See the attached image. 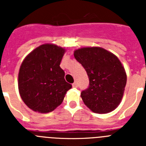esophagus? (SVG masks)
<instances>
[{
	"mask_svg": "<svg viewBox=\"0 0 146 146\" xmlns=\"http://www.w3.org/2000/svg\"><path fill=\"white\" fill-rule=\"evenodd\" d=\"M72 86H73V88H77L78 87V85H77V82H74L73 84H72Z\"/></svg>",
	"mask_w": 146,
	"mask_h": 146,
	"instance_id": "34e87169",
	"label": "esophagus"
}]
</instances>
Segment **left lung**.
<instances>
[{"label": "left lung", "mask_w": 146, "mask_h": 146, "mask_svg": "<svg viewBox=\"0 0 146 146\" xmlns=\"http://www.w3.org/2000/svg\"><path fill=\"white\" fill-rule=\"evenodd\" d=\"M86 69L88 88L81 92L86 106L96 113H108L118 107L123 97L126 74L119 59L101 47H84L74 52Z\"/></svg>", "instance_id": "obj_1"}]
</instances>
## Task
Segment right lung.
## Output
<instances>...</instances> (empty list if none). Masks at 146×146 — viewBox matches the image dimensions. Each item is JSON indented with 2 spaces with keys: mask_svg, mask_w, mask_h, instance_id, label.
<instances>
[{
  "mask_svg": "<svg viewBox=\"0 0 146 146\" xmlns=\"http://www.w3.org/2000/svg\"><path fill=\"white\" fill-rule=\"evenodd\" d=\"M65 50L45 44L24 59L18 76L20 96L27 106L42 113L52 112L62 103L72 85L60 67Z\"/></svg>",
  "mask_w": 146,
  "mask_h": 146,
  "instance_id": "right-lung-1",
  "label": "right lung"
}]
</instances>
